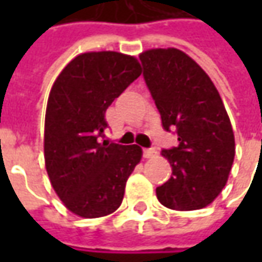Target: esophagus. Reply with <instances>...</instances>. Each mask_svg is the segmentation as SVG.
<instances>
[{
    "mask_svg": "<svg viewBox=\"0 0 262 262\" xmlns=\"http://www.w3.org/2000/svg\"><path fill=\"white\" fill-rule=\"evenodd\" d=\"M156 154H157L156 148H143V157L144 159H151Z\"/></svg>",
    "mask_w": 262,
    "mask_h": 262,
    "instance_id": "34e87169",
    "label": "esophagus"
}]
</instances>
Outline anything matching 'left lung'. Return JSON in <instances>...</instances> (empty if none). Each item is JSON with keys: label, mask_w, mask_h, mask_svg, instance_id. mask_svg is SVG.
Here are the masks:
<instances>
[{"label": "left lung", "mask_w": 262, "mask_h": 262, "mask_svg": "<svg viewBox=\"0 0 262 262\" xmlns=\"http://www.w3.org/2000/svg\"><path fill=\"white\" fill-rule=\"evenodd\" d=\"M143 77L164 130H176L178 146L163 148L172 176L157 198L174 210L208 206L226 185L234 160V135L212 80L178 49L140 54Z\"/></svg>", "instance_id": "left-lung-1"}]
</instances>
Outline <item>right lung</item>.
Here are the masks:
<instances>
[{
	"mask_svg": "<svg viewBox=\"0 0 262 262\" xmlns=\"http://www.w3.org/2000/svg\"><path fill=\"white\" fill-rule=\"evenodd\" d=\"M142 74L135 57L116 52L77 56L54 81L45 119V161L56 193L81 217L119 208L142 148L108 143L105 114Z\"/></svg>",
	"mask_w": 262,
	"mask_h": 262,
	"instance_id": "right-lung-1",
	"label": "right lung"
}]
</instances>
